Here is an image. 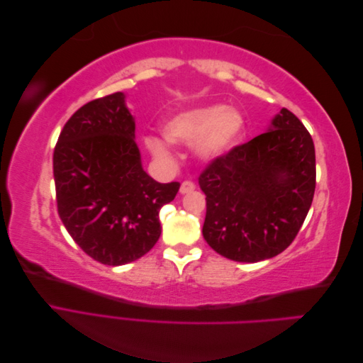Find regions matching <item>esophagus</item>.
Here are the masks:
<instances>
[{
  "label": "esophagus",
  "mask_w": 363,
  "mask_h": 363,
  "mask_svg": "<svg viewBox=\"0 0 363 363\" xmlns=\"http://www.w3.org/2000/svg\"><path fill=\"white\" fill-rule=\"evenodd\" d=\"M195 189V183L191 182V180H184L180 186V192L182 194H188V192H192Z\"/></svg>",
  "instance_id": "obj_1"
}]
</instances>
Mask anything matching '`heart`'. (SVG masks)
<instances>
[{"label":"heart","instance_id":"heart-1","mask_svg":"<svg viewBox=\"0 0 363 363\" xmlns=\"http://www.w3.org/2000/svg\"><path fill=\"white\" fill-rule=\"evenodd\" d=\"M244 118L240 113L225 106L213 104L171 116L163 124L162 133L169 144H195V151L200 157L215 159L224 156L238 144L244 135ZM145 142L152 156L162 160L171 159V151L163 140L147 138Z\"/></svg>","mask_w":363,"mask_h":363}]
</instances>
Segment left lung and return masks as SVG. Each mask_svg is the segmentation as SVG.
<instances>
[{
    "mask_svg": "<svg viewBox=\"0 0 363 363\" xmlns=\"http://www.w3.org/2000/svg\"><path fill=\"white\" fill-rule=\"evenodd\" d=\"M203 236L219 255L260 262L286 250L309 212L316 183L309 131L281 108L267 131L203 169Z\"/></svg>",
    "mask_w": 363,
    "mask_h": 363,
    "instance_id": "8db88e82",
    "label": "left lung"
}]
</instances>
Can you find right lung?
<instances>
[{
    "instance_id": "add662e5",
    "label": "right lung",
    "mask_w": 363,
    "mask_h": 363,
    "mask_svg": "<svg viewBox=\"0 0 363 363\" xmlns=\"http://www.w3.org/2000/svg\"><path fill=\"white\" fill-rule=\"evenodd\" d=\"M115 92L80 107L65 124L52 169L63 225L87 256L104 265L133 262L155 247L159 211L179 182L159 183L142 169L135 121Z\"/></svg>"
}]
</instances>
